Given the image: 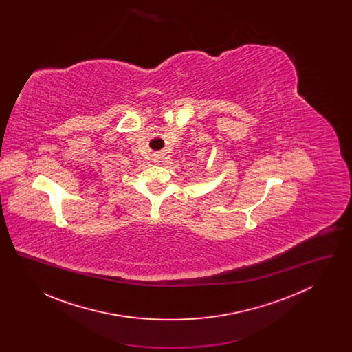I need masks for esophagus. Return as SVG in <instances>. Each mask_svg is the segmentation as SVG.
<instances>
[{"label": "esophagus", "instance_id": "34e87169", "mask_svg": "<svg viewBox=\"0 0 352 352\" xmlns=\"http://www.w3.org/2000/svg\"><path fill=\"white\" fill-rule=\"evenodd\" d=\"M161 160H162V154H154V157H153L154 162H161Z\"/></svg>", "mask_w": 352, "mask_h": 352}]
</instances>
